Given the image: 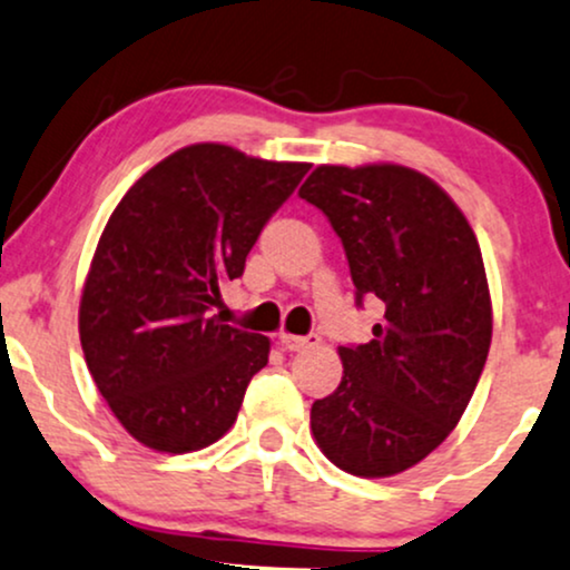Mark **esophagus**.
Instances as JSON below:
<instances>
[{
	"mask_svg": "<svg viewBox=\"0 0 570 570\" xmlns=\"http://www.w3.org/2000/svg\"><path fill=\"white\" fill-rule=\"evenodd\" d=\"M281 348L284 351H305V348H313V345H318V335H289V332H281L278 337Z\"/></svg>",
	"mask_w": 570,
	"mask_h": 570,
	"instance_id": "obj_1",
	"label": "esophagus"
}]
</instances>
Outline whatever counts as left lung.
<instances>
[{"mask_svg":"<svg viewBox=\"0 0 570 570\" xmlns=\"http://www.w3.org/2000/svg\"><path fill=\"white\" fill-rule=\"evenodd\" d=\"M299 198L340 235L356 286L385 313L340 345L343 381L311 407L322 453L356 476H394L458 426L490 351L493 307L476 235L444 189L394 163L318 166Z\"/></svg>","mask_w":570,"mask_h":570,"instance_id":"obj_1","label":"left lung"}]
</instances>
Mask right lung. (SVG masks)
<instances>
[{"mask_svg": "<svg viewBox=\"0 0 570 570\" xmlns=\"http://www.w3.org/2000/svg\"><path fill=\"white\" fill-rule=\"evenodd\" d=\"M307 168L189 144L117 203L85 278L80 343L109 410L144 448L193 453L230 431L271 340L208 313Z\"/></svg>", "mask_w": 570, "mask_h": 570, "instance_id": "1", "label": "right lung"}]
</instances>
